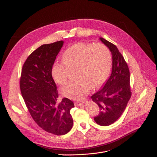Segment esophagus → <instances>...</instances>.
<instances>
[{"label":"esophagus","instance_id":"obj_1","mask_svg":"<svg viewBox=\"0 0 157 157\" xmlns=\"http://www.w3.org/2000/svg\"><path fill=\"white\" fill-rule=\"evenodd\" d=\"M84 104L83 102H78V101H75L74 102V104L75 106H79V105H82Z\"/></svg>","mask_w":157,"mask_h":157}]
</instances>
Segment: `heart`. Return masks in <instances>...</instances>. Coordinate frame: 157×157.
Returning a JSON list of instances; mask_svg holds the SVG:
<instances>
[{"instance_id": "obj_1", "label": "heart", "mask_w": 157, "mask_h": 157, "mask_svg": "<svg viewBox=\"0 0 157 157\" xmlns=\"http://www.w3.org/2000/svg\"><path fill=\"white\" fill-rule=\"evenodd\" d=\"M62 62H56L52 68L55 81L65 84L71 73L76 70L77 78L61 88L68 98L82 100L91 90L101 86L107 79L112 65V55L103 43L78 42L69 47Z\"/></svg>"}]
</instances>
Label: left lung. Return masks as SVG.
Returning a JSON list of instances; mask_svg holds the SVG:
<instances>
[{
  "mask_svg": "<svg viewBox=\"0 0 157 157\" xmlns=\"http://www.w3.org/2000/svg\"><path fill=\"white\" fill-rule=\"evenodd\" d=\"M112 53L111 76L102 88L91 96L99 107L94 120L100 126H107L116 122L126 109L131 96L129 70L127 62L117 46L100 37Z\"/></svg>",
  "mask_w": 157,
  "mask_h": 157,
  "instance_id": "obj_1",
  "label": "left lung"
}]
</instances>
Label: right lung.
<instances>
[{
  "label": "right lung",
  "instance_id": "1",
  "mask_svg": "<svg viewBox=\"0 0 157 157\" xmlns=\"http://www.w3.org/2000/svg\"><path fill=\"white\" fill-rule=\"evenodd\" d=\"M63 41L43 44L31 53L23 64L20 89L27 109L38 126L49 133L63 135L73 127L67 98L59 99L52 67Z\"/></svg>",
  "mask_w": 157,
  "mask_h": 157
}]
</instances>
